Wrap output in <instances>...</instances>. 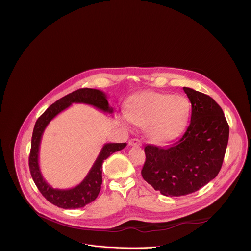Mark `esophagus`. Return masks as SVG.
<instances>
[{
  "label": "esophagus",
  "instance_id": "esophagus-1",
  "mask_svg": "<svg viewBox=\"0 0 251 251\" xmlns=\"http://www.w3.org/2000/svg\"><path fill=\"white\" fill-rule=\"evenodd\" d=\"M129 145L130 146H141V141L139 139L133 138L129 140Z\"/></svg>",
  "mask_w": 251,
  "mask_h": 251
}]
</instances>
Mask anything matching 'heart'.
<instances>
[{
    "instance_id": "obj_1",
    "label": "heart",
    "mask_w": 251,
    "mask_h": 251,
    "mask_svg": "<svg viewBox=\"0 0 251 251\" xmlns=\"http://www.w3.org/2000/svg\"><path fill=\"white\" fill-rule=\"evenodd\" d=\"M191 116V103L183 95L148 92L132 100L130 120L146 128L148 138L164 143L176 138L187 126Z\"/></svg>"
}]
</instances>
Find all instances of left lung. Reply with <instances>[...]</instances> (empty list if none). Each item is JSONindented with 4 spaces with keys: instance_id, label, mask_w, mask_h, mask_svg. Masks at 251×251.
Instances as JSON below:
<instances>
[{
    "instance_id": "1",
    "label": "left lung",
    "mask_w": 251,
    "mask_h": 251,
    "mask_svg": "<svg viewBox=\"0 0 251 251\" xmlns=\"http://www.w3.org/2000/svg\"><path fill=\"white\" fill-rule=\"evenodd\" d=\"M184 91L192 104L191 123L173 144L147 145L142 176L167 197L197 192L221 171L229 127L221 106L211 97L189 87Z\"/></svg>"
}]
</instances>
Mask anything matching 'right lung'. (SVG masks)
<instances>
[{
	"mask_svg": "<svg viewBox=\"0 0 251 251\" xmlns=\"http://www.w3.org/2000/svg\"><path fill=\"white\" fill-rule=\"evenodd\" d=\"M73 103L88 104L105 113H113V108L109 106L107 96L103 91L92 88H81L65 95L51 104L35 122L28 158L30 175L35 186L50 202L66 209L83 207L97 198L102 184V164L104 160L113 153L124 149L127 145L126 143H107L101 149L90 171L79 185L65 190L53 189L47 183L40 169L39 154L41 141L50 122Z\"/></svg>",
	"mask_w": 251,
	"mask_h": 251,
	"instance_id": "obj_1",
	"label": "right lung"
}]
</instances>
